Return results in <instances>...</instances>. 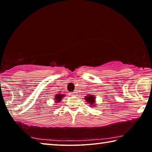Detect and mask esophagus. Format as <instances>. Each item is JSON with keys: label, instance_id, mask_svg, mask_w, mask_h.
I'll return each mask as SVG.
<instances>
[{"label": "esophagus", "instance_id": "1", "mask_svg": "<svg viewBox=\"0 0 152 152\" xmlns=\"http://www.w3.org/2000/svg\"><path fill=\"white\" fill-rule=\"evenodd\" d=\"M76 93H77L76 91H73V92L71 93V96H75L76 94H77Z\"/></svg>", "mask_w": 152, "mask_h": 152}]
</instances>
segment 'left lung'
I'll return each mask as SVG.
<instances>
[{
  "label": "left lung",
  "mask_w": 152,
  "mask_h": 152,
  "mask_svg": "<svg viewBox=\"0 0 152 152\" xmlns=\"http://www.w3.org/2000/svg\"><path fill=\"white\" fill-rule=\"evenodd\" d=\"M95 97L94 96H91V95H88V96H86V100L87 102H88L89 104H90V107L91 106H95L96 105V101H95Z\"/></svg>",
  "instance_id": "obj_1"
}]
</instances>
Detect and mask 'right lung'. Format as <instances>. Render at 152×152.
<instances>
[{
	"mask_svg": "<svg viewBox=\"0 0 152 152\" xmlns=\"http://www.w3.org/2000/svg\"><path fill=\"white\" fill-rule=\"evenodd\" d=\"M64 96V94H56V95L55 96V98H54V99H55V101H56L55 102H56V103L60 102L61 101L62 98H63Z\"/></svg>",
	"mask_w": 152,
	"mask_h": 152,
	"instance_id": "right-lung-1",
	"label": "right lung"
}]
</instances>
